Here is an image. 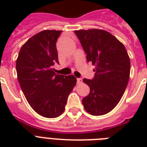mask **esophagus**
Segmentation results:
<instances>
[{
    "mask_svg": "<svg viewBox=\"0 0 147 147\" xmlns=\"http://www.w3.org/2000/svg\"><path fill=\"white\" fill-rule=\"evenodd\" d=\"M82 82V78H77V83L78 84H81Z\"/></svg>",
    "mask_w": 147,
    "mask_h": 147,
    "instance_id": "esophagus-1",
    "label": "esophagus"
}]
</instances>
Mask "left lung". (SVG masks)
Segmentation results:
<instances>
[{"label":"left lung","instance_id":"1","mask_svg":"<svg viewBox=\"0 0 147 147\" xmlns=\"http://www.w3.org/2000/svg\"><path fill=\"white\" fill-rule=\"evenodd\" d=\"M75 33L87 61L95 65L94 78L83 79L90 93L83 98L82 104L92 115H104L116 107L125 92L130 78V58L124 46L107 31L92 29Z\"/></svg>","mask_w":147,"mask_h":147}]
</instances>
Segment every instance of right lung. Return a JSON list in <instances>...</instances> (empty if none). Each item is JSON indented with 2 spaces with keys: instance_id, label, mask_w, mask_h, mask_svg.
<instances>
[{
  "instance_id": "obj_1",
  "label": "right lung",
  "mask_w": 147,
  "mask_h": 147,
  "mask_svg": "<svg viewBox=\"0 0 147 147\" xmlns=\"http://www.w3.org/2000/svg\"><path fill=\"white\" fill-rule=\"evenodd\" d=\"M61 30H43L26 41L16 62L17 79L31 107L47 118L63 113L67 98L76 84L73 76L55 74L59 64L56 41Z\"/></svg>"
}]
</instances>
